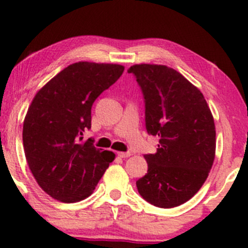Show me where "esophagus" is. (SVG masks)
Masks as SVG:
<instances>
[{"mask_svg": "<svg viewBox=\"0 0 248 248\" xmlns=\"http://www.w3.org/2000/svg\"><path fill=\"white\" fill-rule=\"evenodd\" d=\"M117 155H119L120 158H128V156H131V152H119L117 153Z\"/></svg>", "mask_w": 248, "mask_h": 248, "instance_id": "obj_1", "label": "esophagus"}]
</instances>
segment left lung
<instances>
[{
	"mask_svg": "<svg viewBox=\"0 0 248 248\" xmlns=\"http://www.w3.org/2000/svg\"><path fill=\"white\" fill-rule=\"evenodd\" d=\"M144 99L145 128L158 136L148 171L136 182L150 204L173 208L191 200L207 180L215 155V126L202 93L181 73L161 64H135Z\"/></svg>",
	"mask_w": 248,
	"mask_h": 248,
	"instance_id": "obj_1",
	"label": "left lung"
}]
</instances>
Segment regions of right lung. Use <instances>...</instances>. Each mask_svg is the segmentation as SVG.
I'll return each mask as SVG.
<instances>
[{
	"mask_svg": "<svg viewBox=\"0 0 248 248\" xmlns=\"http://www.w3.org/2000/svg\"><path fill=\"white\" fill-rule=\"evenodd\" d=\"M124 66L94 62L69 64L33 99L23 124L25 159L39 186L64 203L92 194L115 159L83 140L92 127V106L124 73Z\"/></svg>",
	"mask_w": 248,
	"mask_h": 248,
	"instance_id": "1",
	"label": "right lung"
}]
</instances>
